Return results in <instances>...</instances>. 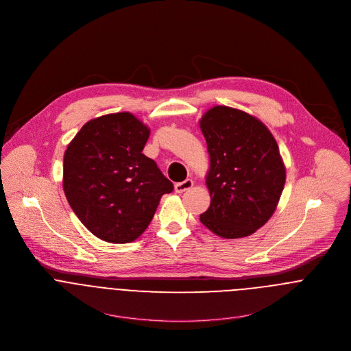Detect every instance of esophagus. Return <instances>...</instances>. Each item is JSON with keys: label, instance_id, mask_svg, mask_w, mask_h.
<instances>
[{"label": "esophagus", "instance_id": "esophagus-1", "mask_svg": "<svg viewBox=\"0 0 351 351\" xmlns=\"http://www.w3.org/2000/svg\"><path fill=\"white\" fill-rule=\"evenodd\" d=\"M192 186H193V181L188 178V180H185V181H182V182L177 184L174 189H176V192H177V193H184V192L189 191Z\"/></svg>", "mask_w": 351, "mask_h": 351}]
</instances>
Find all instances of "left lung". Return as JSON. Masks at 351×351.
Returning <instances> with one entry per match:
<instances>
[{
	"label": "left lung",
	"mask_w": 351,
	"mask_h": 351,
	"mask_svg": "<svg viewBox=\"0 0 351 351\" xmlns=\"http://www.w3.org/2000/svg\"><path fill=\"white\" fill-rule=\"evenodd\" d=\"M209 170V208L201 223L217 237L245 238L274 213L287 170L269 128L241 109L216 105L200 119Z\"/></svg>",
	"instance_id": "obj_1"
}]
</instances>
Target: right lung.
<instances>
[{"instance_id":"add662e5","label":"right lung","mask_w":351,"mask_h":351,"mask_svg":"<svg viewBox=\"0 0 351 351\" xmlns=\"http://www.w3.org/2000/svg\"><path fill=\"white\" fill-rule=\"evenodd\" d=\"M150 128L130 112L89 120L63 158V191L81 223L109 243L138 239L173 184L142 151Z\"/></svg>"}]
</instances>
